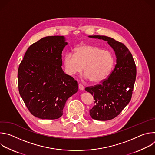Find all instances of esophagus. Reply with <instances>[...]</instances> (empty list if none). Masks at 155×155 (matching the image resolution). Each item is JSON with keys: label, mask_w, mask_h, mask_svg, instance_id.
Masks as SVG:
<instances>
[{"label": "esophagus", "mask_w": 155, "mask_h": 155, "mask_svg": "<svg viewBox=\"0 0 155 155\" xmlns=\"http://www.w3.org/2000/svg\"><path fill=\"white\" fill-rule=\"evenodd\" d=\"M84 86L81 84H78V89L80 90H81V91H83V90H84Z\"/></svg>", "instance_id": "obj_1"}]
</instances>
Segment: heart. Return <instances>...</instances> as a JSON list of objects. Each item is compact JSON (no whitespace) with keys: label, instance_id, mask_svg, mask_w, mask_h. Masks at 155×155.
<instances>
[{"label":"heart","instance_id":"b5f03b06","mask_svg":"<svg viewBox=\"0 0 155 155\" xmlns=\"http://www.w3.org/2000/svg\"><path fill=\"white\" fill-rule=\"evenodd\" d=\"M64 65L65 71L69 75L80 73L83 68L84 78L97 83L106 78L111 72L114 58L110 51L98 47L81 45L74 49V54L68 53L65 55Z\"/></svg>","mask_w":155,"mask_h":155}]
</instances>
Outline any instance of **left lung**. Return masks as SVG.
<instances>
[{
    "mask_svg": "<svg viewBox=\"0 0 155 155\" xmlns=\"http://www.w3.org/2000/svg\"><path fill=\"white\" fill-rule=\"evenodd\" d=\"M88 37L107 41L117 58L115 68L108 78L101 84L85 88L94 96L96 103L90 110L91 117L107 121L118 116L130 102L136 78V66L130 52L123 43L104 35Z\"/></svg>",
    "mask_w": 155,
    "mask_h": 155,
    "instance_id": "8db88e82",
    "label": "left lung"
}]
</instances>
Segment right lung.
<instances>
[{"mask_svg":"<svg viewBox=\"0 0 155 155\" xmlns=\"http://www.w3.org/2000/svg\"><path fill=\"white\" fill-rule=\"evenodd\" d=\"M68 44L64 36L43 37L28 48L19 66L20 96L37 118H60L66 101L78 91L77 81L61 68L62 52Z\"/></svg>","mask_w":155,"mask_h":155,"instance_id":"right-lung-1","label":"right lung"}]
</instances>
